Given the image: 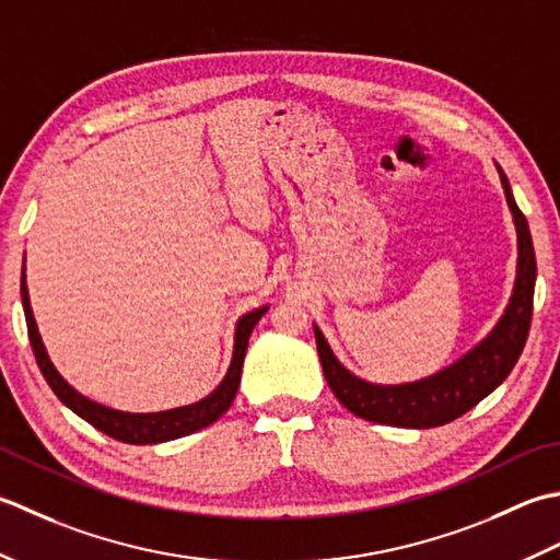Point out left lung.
I'll return each instance as SVG.
<instances>
[{
	"instance_id": "1",
	"label": "left lung",
	"mask_w": 560,
	"mask_h": 560,
	"mask_svg": "<svg viewBox=\"0 0 560 560\" xmlns=\"http://www.w3.org/2000/svg\"><path fill=\"white\" fill-rule=\"evenodd\" d=\"M498 174L517 230V278L505 314L500 316L495 328L481 343L466 352L464 358L425 376V380L408 384H372L360 380L338 362L328 340L318 326H314L316 350L326 382L350 413L394 428H438L452 423L454 418L464 416L478 401H483L515 368L529 336L536 258L527 217L522 214L515 198H512L505 171L498 166Z\"/></svg>"
}]
</instances>
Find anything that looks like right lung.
I'll return each mask as SVG.
<instances>
[{
  "label": "right lung",
  "instance_id": "add662e5",
  "mask_svg": "<svg viewBox=\"0 0 560 560\" xmlns=\"http://www.w3.org/2000/svg\"><path fill=\"white\" fill-rule=\"evenodd\" d=\"M26 264V260H24ZM21 302H24V314H26V326H28V338L33 355H36L38 368L45 376V382L50 384V389L60 401L74 410L79 418H84L86 423L94 425L96 430L106 432L108 438L128 442V444H156V442H168L176 438L190 435V432H198L202 428L212 425L214 420H220L226 410H230L238 382H242V368L248 348L250 330L258 324V318L268 312L266 306H258V310L244 314L238 318L236 330H234V352H232V364L226 370L224 380L212 394H208L202 401H196L190 406L171 408V410H159V413H125V410H116L108 406H101L91 401L84 394H79L74 386L62 380V374L55 370V364L48 358V350H45L36 318H33L31 300H28V288H26V266L21 270Z\"/></svg>",
  "mask_w": 560,
  "mask_h": 560
}]
</instances>
